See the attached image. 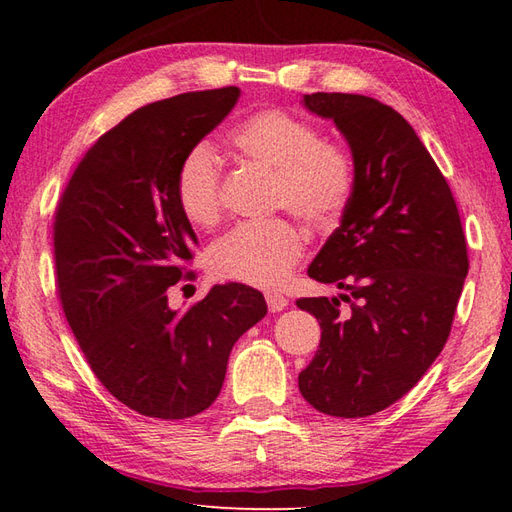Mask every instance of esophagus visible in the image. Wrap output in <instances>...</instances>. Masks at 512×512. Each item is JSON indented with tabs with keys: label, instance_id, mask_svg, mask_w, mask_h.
<instances>
[{
	"label": "esophagus",
	"instance_id": "1",
	"mask_svg": "<svg viewBox=\"0 0 512 512\" xmlns=\"http://www.w3.org/2000/svg\"><path fill=\"white\" fill-rule=\"evenodd\" d=\"M266 303H268V310L270 312H279V310H284L286 306H288V299L281 295V292H266Z\"/></svg>",
	"mask_w": 512,
	"mask_h": 512
}]
</instances>
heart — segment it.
<instances>
[{
	"instance_id": "obj_1",
	"label": "heart",
	"mask_w": 512,
	"mask_h": 512,
	"mask_svg": "<svg viewBox=\"0 0 512 512\" xmlns=\"http://www.w3.org/2000/svg\"><path fill=\"white\" fill-rule=\"evenodd\" d=\"M231 145L246 162L273 173L275 209H288L314 228L341 222L356 189V167L345 147L325 140L319 127L284 110L248 116L231 134ZM176 198L193 226H213L222 215L224 173L206 145L193 147L176 173ZM306 246L290 220L244 222L211 246L209 264L220 279L246 286H277Z\"/></svg>"
}]
</instances>
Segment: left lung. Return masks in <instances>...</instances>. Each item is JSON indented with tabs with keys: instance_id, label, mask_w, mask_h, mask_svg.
Returning a JSON list of instances; mask_svg holds the SVG:
<instances>
[{
	"instance_id": "1",
	"label": "left lung",
	"mask_w": 512,
	"mask_h": 512,
	"mask_svg": "<svg viewBox=\"0 0 512 512\" xmlns=\"http://www.w3.org/2000/svg\"><path fill=\"white\" fill-rule=\"evenodd\" d=\"M303 103L350 143L356 189L308 268L343 295L297 301L321 325L299 391L328 416L365 418L405 396L442 352L469 273L466 237L436 160L394 107L341 92Z\"/></svg>"
}]
</instances>
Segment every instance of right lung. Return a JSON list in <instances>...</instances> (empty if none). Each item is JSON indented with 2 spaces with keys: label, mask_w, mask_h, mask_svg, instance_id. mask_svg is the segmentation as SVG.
Segmentation results:
<instances>
[{
  "label": "right lung",
  "mask_w": 512,
  "mask_h": 512,
  "mask_svg": "<svg viewBox=\"0 0 512 512\" xmlns=\"http://www.w3.org/2000/svg\"><path fill=\"white\" fill-rule=\"evenodd\" d=\"M237 96L231 85L132 112L88 149L54 211V273L74 339L103 387L149 418L211 407L235 341L268 312L244 284L213 286L182 314L167 301L193 279L198 244L178 206V167Z\"/></svg>",
  "instance_id": "add662e5"
}]
</instances>
